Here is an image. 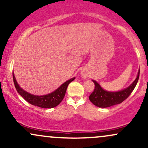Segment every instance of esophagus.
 Returning a JSON list of instances; mask_svg holds the SVG:
<instances>
[{
  "mask_svg": "<svg viewBox=\"0 0 148 148\" xmlns=\"http://www.w3.org/2000/svg\"><path fill=\"white\" fill-rule=\"evenodd\" d=\"M81 76H82L83 78H86V77H87V74H86V73L85 72H84V71H82V72H81Z\"/></svg>",
  "mask_w": 148,
  "mask_h": 148,
  "instance_id": "obj_1",
  "label": "esophagus"
}]
</instances>
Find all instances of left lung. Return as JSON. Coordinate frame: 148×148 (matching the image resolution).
Segmentation results:
<instances>
[{"instance_id": "obj_1", "label": "left lung", "mask_w": 148, "mask_h": 148, "mask_svg": "<svg viewBox=\"0 0 148 148\" xmlns=\"http://www.w3.org/2000/svg\"><path fill=\"white\" fill-rule=\"evenodd\" d=\"M139 74L140 70H138L136 79L128 88L118 92L104 90L97 82L92 80L95 84V89L89 97L90 101L99 108H107L122 103L130 95L135 88L139 79Z\"/></svg>"}]
</instances>
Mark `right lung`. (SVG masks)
<instances>
[{
	"instance_id": "right-lung-1",
	"label": "right lung",
	"mask_w": 148,
	"mask_h": 148,
	"mask_svg": "<svg viewBox=\"0 0 148 148\" xmlns=\"http://www.w3.org/2000/svg\"><path fill=\"white\" fill-rule=\"evenodd\" d=\"M12 75L14 86L18 94L30 104L44 108H51L58 106L63 99L68 85L75 79V78H72V79L68 80L66 82H64L63 84L61 85L57 90H56L55 91L50 93V94L46 95L37 96L30 94V93L27 92L26 91L23 90L22 88H20L17 82H16V79H15L14 73H12Z\"/></svg>"
}]
</instances>
